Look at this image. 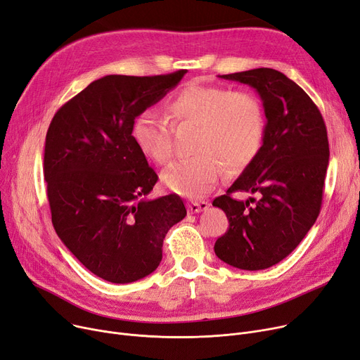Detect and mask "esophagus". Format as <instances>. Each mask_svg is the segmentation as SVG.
Returning <instances> with one entry per match:
<instances>
[{"label":"esophagus","mask_w":360,"mask_h":360,"mask_svg":"<svg viewBox=\"0 0 360 360\" xmlns=\"http://www.w3.org/2000/svg\"><path fill=\"white\" fill-rule=\"evenodd\" d=\"M210 207L208 202L205 200H200V202H189L187 203V210H189V212L192 214H198V212H202V211H207Z\"/></svg>","instance_id":"obj_1"}]
</instances>
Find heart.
<instances>
[{
  "instance_id": "1",
  "label": "heart",
  "mask_w": 360,
  "mask_h": 360,
  "mask_svg": "<svg viewBox=\"0 0 360 360\" xmlns=\"http://www.w3.org/2000/svg\"><path fill=\"white\" fill-rule=\"evenodd\" d=\"M165 111L173 124L198 126L193 152L162 173L168 191L186 198H200L215 186L221 165L246 167L261 149L265 114L261 101L249 92L192 82L171 96ZM131 139L143 155L158 165L171 158V126L155 111H142L131 124Z\"/></svg>"
}]
</instances>
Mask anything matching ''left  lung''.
Masks as SVG:
<instances>
[{"label": "left lung", "instance_id": "8db88e82", "mask_svg": "<svg viewBox=\"0 0 360 360\" xmlns=\"http://www.w3.org/2000/svg\"><path fill=\"white\" fill-rule=\"evenodd\" d=\"M219 77L258 92L266 124L256 157L212 202L230 224L214 250L231 266L265 269L292 253L319 215L330 160L327 127L309 95L281 72L253 68ZM236 191L259 199L237 201L231 196Z\"/></svg>", "mask_w": 360, "mask_h": 360}]
</instances>
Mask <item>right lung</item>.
<instances>
[{"mask_svg": "<svg viewBox=\"0 0 360 360\" xmlns=\"http://www.w3.org/2000/svg\"><path fill=\"white\" fill-rule=\"evenodd\" d=\"M186 73L101 77L65 102L48 127L44 176L54 229L110 283L155 271L167 231L186 217L179 195L146 199L158 176L131 139L134 118Z\"/></svg>", "mask_w": 360, "mask_h": 360, "instance_id": "add662e5", "label": "right lung"}]
</instances>
